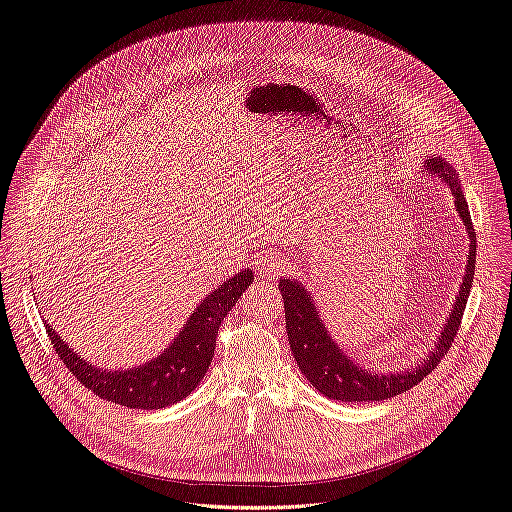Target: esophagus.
<instances>
[{"label": "esophagus", "instance_id": "obj_1", "mask_svg": "<svg viewBox=\"0 0 512 512\" xmlns=\"http://www.w3.org/2000/svg\"><path fill=\"white\" fill-rule=\"evenodd\" d=\"M287 269H289V258H285L281 254H271L260 262V275L269 281L281 277Z\"/></svg>", "mask_w": 512, "mask_h": 512}]
</instances>
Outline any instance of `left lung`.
I'll return each mask as SVG.
<instances>
[{
	"label": "left lung",
	"mask_w": 512,
	"mask_h": 512,
	"mask_svg": "<svg viewBox=\"0 0 512 512\" xmlns=\"http://www.w3.org/2000/svg\"><path fill=\"white\" fill-rule=\"evenodd\" d=\"M425 170L431 175L440 177L452 191L454 206L465 223L469 233V260L465 266V277L452 306L448 321L437 335L435 348H431L429 356L423 358L421 364H415V369L392 371V373H373L358 367L346 356L337 344L331 339L327 327L323 325L319 310H316L312 296L304 289L302 283L294 279H279V289L283 296L285 306V329L289 337V348L294 354L300 371L312 383V387L319 389L323 396L337 402H379L404 394L406 389L421 383L442 358L448 354L456 331L462 321V312H465L469 291L473 287L475 275V229L471 223V212L465 200V193L460 189L458 177L454 175L452 166L442 158H429L425 162Z\"/></svg>",
	"instance_id": "8db88e82"
}]
</instances>
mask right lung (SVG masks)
Wrapping results in <instances>:
<instances>
[{
	"label": "right lung",
	"mask_w": 512,
	"mask_h": 512,
	"mask_svg": "<svg viewBox=\"0 0 512 512\" xmlns=\"http://www.w3.org/2000/svg\"><path fill=\"white\" fill-rule=\"evenodd\" d=\"M252 281L254 273L250 269L239 271L210 291V296L193 310L173 344L154 360L127 371L97 369L72 352L47 323L45 331L66 369L95 396L127 408L158 410L187 398L200 385L214 356L218 327Z\"/></svg>",
	"instance_id": "obj_1"
}]
</instances>
